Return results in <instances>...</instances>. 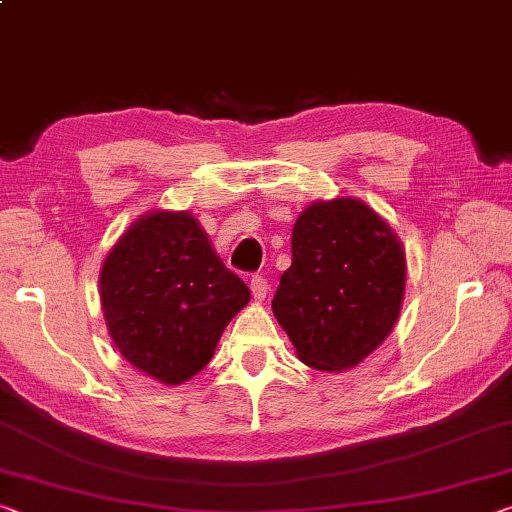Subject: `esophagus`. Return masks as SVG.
Segmentation results:
<instances>
[{"label":"esophagus","instance_id":"esophagus-1","mask_svg":"<svg viewBox=\"0 0 512 512\" xmlns=\"http://www.w3.org/2000/svg\"><path fill=\"white\" fill-rule=\"evenodd\" d=\"M250 291H253V298L257 303H262L269 296V282H266L262 275H255L253 280H250Z\"/></svg>","mask_w":512,"mask_h":512}]
</instances>
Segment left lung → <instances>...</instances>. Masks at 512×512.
Masks as SVG:
<instances>
[{"label": "left lung", "mask_w": 512, "mask_h": 512, "mask_svg": "<svg viewBox=\"0 0 512 512\" xmlns=\"http://www.w3.org/2000/svg\"><path fill=\"white\" fill-rule=\"evenodd\" d=\"M405 273V250L383 216L358 198L314 200L296 218L271 307L300 362L339 373L394 330Z\"/></svg>", "instance_id": "obj_1"}]
</instances>
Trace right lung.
<instances>
[{
  "label": "right lung",
  "mask_w": 512,
  "mask_h": 512,
  "mask_svg": "<svg viewBox=\"0 0 512 512\" xmlns=\"http://www.w3.org/2000/svg\"><path fill=\"white\" fill-rule=\"evenodd\" d=\"M100 300L120 355L161 385L196 376L250 291L189 212L157 209L127 227L100 269Z\"/></svg>",
  "instance_id": "right-lung-1"
}]
</instances>
